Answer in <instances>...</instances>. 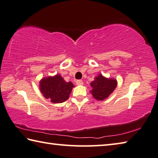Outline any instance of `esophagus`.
<instances>
[{"mask_svg":"<svg viewBox=\"0 0 158 158\" xmlns=\"http://www.w3.org/2000/svg\"><path fill=\"white\" fill-rule=\"evenodd\" d=\"M76 83L77 85H83V82H82V80H76Z\"/></svg>","mask_w":158,"mask_h":158,"instance_id":"34e87169","label":"esophagus"}]
</instances>
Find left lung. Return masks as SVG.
Here are the masks:
<instances>
[{"label": "left lung", "mask_w": 158, "mask_h": 158, "mask_svg": "<svg viewBox=\"0 0 158 158\" xmlns=\"http://www.w3.org/2000/svg\"><path fill=\"white\" fill-rule=\"evenodd\" d=\"M117 85L116 79L107 78L100 73L94 78V81L91 82L90 85L92 89L90 92L95 99L104 100L113 93Z\"/></svg>", "instance_id": "1"}]
</instances>
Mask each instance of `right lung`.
I'll list each match as a JSON object with an SVG mask.
<instances>
[{
    "label": "right lung",
    "mask_w": 158,
    "mask_h": 158,
    "mask_svg": "<svg viewBox=\"0 0 158 158\" xmlns=\"http://www.w3.org/2000/svg\"><path fill=\"white\" fill-rule=\"evenodd\" d=\"M73 87V83L65 81L60 74L43 78L39 83V89L43 96L55 104L65 102Z\"/></svg>",
    "instance_id": "1"
}]
</instances>
